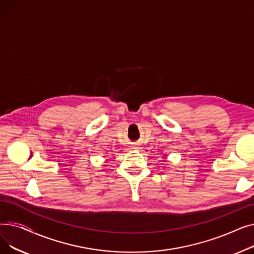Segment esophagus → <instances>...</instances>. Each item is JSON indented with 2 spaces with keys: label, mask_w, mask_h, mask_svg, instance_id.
I'll use <instances>...</instances> for the list:
<instances>
[{
  "label": "esophagus",
  "mask_w": 254,
  "mask_h": 254,
  "mask_svg": "<svg viewBox=\"0 0 254 254\" xmlns=\"http://www.w3.org/2000/svg\"><path fill=\"white\" fill-rule=\"evenodd\" d=\"M134 149H136V150H139L140 148H139V147H137V146H135V147H134Z\"/></svg>",
  "instance_id": "esophagus-1"
}]
</instances>
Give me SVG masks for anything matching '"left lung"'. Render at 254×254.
<instances>
[{"label": "left lung", "instance_id": "1", "mask_svg": "<svg viewBox=\"0 0 254 254\" xmlns=\"http://www.w3.org/2000/svg\"><path fill=\"white\" fill-rule=\"evenodd\" d=\"M164 157H165V159H166V157H167V156H166V155H165V154H164Z\"/></svg>", "mask_w": 254, "mask_h": 254}]
</instances>
